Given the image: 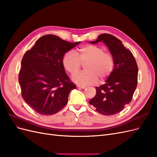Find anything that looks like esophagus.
Here are the masks:
<instances>
[{"instance_id": "obj_1", "label": "esophagus", "mask_w": 157, "mask_h": 157, "mask_svg": "<svg viewBox=\"0 0 157 157\" xmlns=\"http://www.w3.org/2000/svg\"><path fill=\"white\" fill-rule=\"evenodd\" d=\"M77 88H82V89H84V88H86V86H82V85H79V84L77 85Z\"/></svg>"}]
</instances>
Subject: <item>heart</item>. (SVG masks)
<instances>
[{"label": "heart", "mask_w": 157, "mask_h": 157, "mask_svg": "<svg viewBox=\"0 0 157 157\" xmlns=\"http://www.w3.org/2000/svg\"><path fill=\"white\" fill-rule=\"evenodd\" d=\"M82 64L86 70L75 75L73 80L80 85L95 84L98 79L103 80L111 74L115 67V58L109 52L96 45H86L78 50V56L73 51L66 53L63 58L65 69L71 75L78 72Z\"/></svg>", "instance_id": "obj_1"}]
</instances>
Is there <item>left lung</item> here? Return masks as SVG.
<instances>
[{
  "mask_svg": "<svg viewBox=\"0 0 157 157\" xmlns=\"http://www.w3.org/2000/svg\"><path fill=\"white\" fill-rule=\"evenodd\" d=\"M101 41L109 47L113 55L115 67L105 83L96 87V96L89 103L102 115H113L122 111L132 101L137 84L138 67L131 51L117 37L103 33L90 43Z\"/></svg>",
  "mask_w": 157,
  "mask_h": 157,
  "instance_id": "obj_1",
  "label": "left lung"
}]
</instances>
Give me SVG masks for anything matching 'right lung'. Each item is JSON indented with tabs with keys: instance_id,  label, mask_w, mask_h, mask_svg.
<instances>
[{
	"instance_id": "right-lung-1",
	"label": "right lung",
	"mask_w": 157,
	"mask_h": 157,
	"mask_svg": "<svg viewBox=\"0 0 157 157\" xmlns=\"http://www.w3.org/2000/svg\"><path fill=\"white\" fill-rule=\"evenodd\" d=\"M80 42L71 43L58 36L46 35L23 56L18 77L21 96L37 113L54 115L67 104L76 85L65 73L63 58Z\"/></svg>"
}]
</instances>
